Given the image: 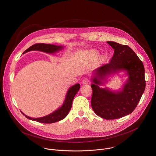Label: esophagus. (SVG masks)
<instances>
[{
  "mask_svg": "<svg viewBox=\"0 0 156 156\" xmlns=\"http://www.w3.org/2000/svg\"><path fill=\"white\" fill-rule=\"evenodd\" d=\"M83 84H87L89 83V79L87 78H84L82 81Z\"/></svg>",
  "mask_w": 156,
  "mask_h": 156,
  "instance_id": "esophagus-1",
  "label": "esophagus"
}]
</instances>
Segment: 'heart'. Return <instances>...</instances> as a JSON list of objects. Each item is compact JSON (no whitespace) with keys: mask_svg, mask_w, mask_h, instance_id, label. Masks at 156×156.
<instances>
[{"mask_svg":"<svg viewBox=\"0 0 156 156\" xmlns=\"http://www.w3.org/2000/svg\"><path fill=\"white\" fill-rule=\"evenodd\" d=\"M91 55L94 57V56L96 55V54H95V52H91Z\"/></svg>","mask_w":156,"mask_h":156,"instance_id":"heart-1","label":"heart"}]
</instances>
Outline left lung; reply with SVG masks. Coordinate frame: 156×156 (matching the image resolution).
I'll return each mask as SVG.
<instances>
[{
  "label": "left lung",
  "mask_w": 156,
  "mask_h": 156,
  "mask_svg": "<svg viewBox=\"0 0 156 156\" xmlns=\"http://www.w3.org/2000/svg\"><path fill=\"white\" fill-rule=\"evenodd\" d=\"M114 49L108 63L103 65L94 72L91 86L93 89L91 106L96 114L106 120L122 118L131 114L136 107L143 94L146 81L142 61L126 45L107 41ZM126 70L129 76L123 90L112 92L101 88L98 84L105 76L117 70Z\"/></svg>",
  "instance_id": "1"
}]
</instances>
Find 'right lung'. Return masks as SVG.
I'll list each match as a JSON object with an SVG mask.
<instances>
[{
  "label": "right lung",
  "instance_id": "add662e5",
  "mask_svg": "<svg viewBox=\"0 0 156 156\" xmlns=\"http://www.w3.org/2000/svg\"><path fill=\"white\" fill-rule=\"evenodd\" d=\"M62 48H63L62 46H55V45H53V44L37 43L31 46V47H30L23 53H26L31 51H41L47 53H54L55 52H57L61 50ZM80 84L79 83L76 84L75 85L72 86L69 90L67 93H66V96L62 106L58 109L56 110L53 113L47 116L35 119V118H31L30 117H28L25 115L23 112L21 113L23 114V115H25V117L30 120H32L36 121L42 123H55L56 122L60 121L63 119L66 115L69 114L70 110L72 108L73 98L76 95V94L77 93V92L78 91V90H80Z\"/></svg>",
  "mask_w": 156,
  "mask_h": 156
}]
</instances>
